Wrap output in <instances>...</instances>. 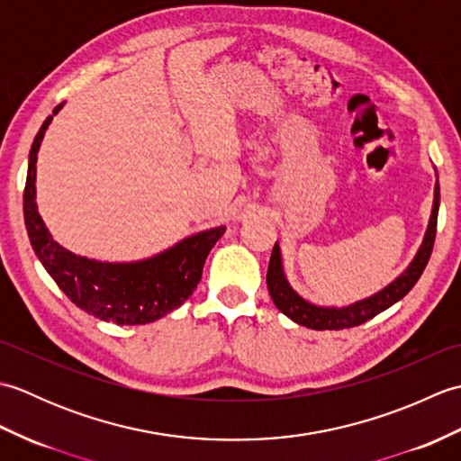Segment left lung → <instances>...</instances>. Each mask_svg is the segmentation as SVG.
Returning <instances> with one entry per match:
<instances>
[{"label":"left lung","instance_id":"left-lung-1","mask_svg":"<svg viewBox=\"0 0 461 461\" xmlns=\"http://www.w3.org/2000/svg\"><path fill=\"white\" fill-rule=\"evenodd\" d=\"M438 210H439V184H436L432 218H429L426 238H424L422 248L418 251L416 259L412 261V266H410L396 281L390 283L384 291L376 293L375 297L355 303V305L350 307H342V309L317 307V305H311V303H307L305 299H301L297 293L289 287L285 276H283L281 253H279V246L276 243L271 251L269 269H267V289L273 303H276V307L283 312V315H287L291 321H295L297 325L315 329V330L350 329V327L362 325V322H366L372 317H376L378 312L393 307L396 301L402 299L406 293L416 285V281L424 273L428 259L432 256V249H434Z\"/></svg>","mask_w":461,"mask_h":461}]
</instances>
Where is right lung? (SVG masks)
I'll return each mask as SVG.
<instances>
[{
    "mask_svg": "<svg viewBox=\"0 0 461 461\" xmlns=\"http://www.w3.org/2000/svg\"><path fill=\"white\" fill-rule=\"evenodd\" d=\"M63 104H57L53 114ZM51 116L41 124L29 152L23 190V218L32 246L49 276L77 307L116 325H146L188 299L202 279L210 249L225 228H213L139 263H103L86 259L53 241L35 205V162Z\"/></svg>",
    "mask_w": 461,
    "mask_h": 461,
    "instance_id": "right-lung-1",
    "label": "right lung"
}]
</instances>
